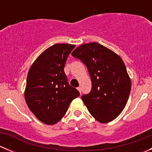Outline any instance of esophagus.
<instances>
[{"instance_id":"1","label":"esophagus","mask_w":152,"mask_h":152,"mask_svg":"<svg viewBox=\"0 0 152 152\" xmlns=\"http://www.w3.org/2000/svg\"><path fill=\"white\" fill-rule=\"evenodd\" d=\"M77 90H79V93H80V94H82V89H81V87H77Z\"/></svg>"}]
</instances>
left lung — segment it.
Returning a JSON list of instances; mask_svg holds the SVG:
<instances>
[{
  "label": "left lung",
  "mask_w": 152,
  "mask_h": 152,
  "mask_svg": "<svg viewBox=\"0 0 152 152\" xmlns=\"http://www.w3.org/2000/svg\"><path fill=\"white\" fill-rule=\"evenodd\" d=\"M72 56L85 64L91 78V90L82 96L91 115L103 124L116 118L131 91V80L121 58L97 42L80 45Z\"/></svg>",
  "instance_id": "1"
}]
</instances>
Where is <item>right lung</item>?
I'll return each instance as SVG.
<instances>
[{"mask_svg":"<svg viewBox=\"0 0 152 152\" xmlns=\"http://www.w3.org/2000/svg\"><path fill=\"white\" fill-rule=\"evenodd\" d=\"M75 45L55 44L35 60L27 76L25 99L33 114L42 123L52 125L66 113L79 92L68 83L65 62Z\"/></svg>","mask_w":152,"mask_h":152,"instance_id":"add662e5","label":"right lung"}]
</instances>
